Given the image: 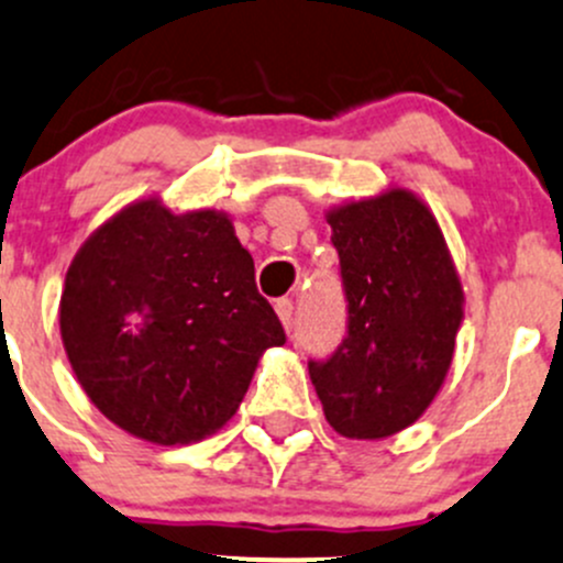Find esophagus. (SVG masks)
<instances>
[{
	"mask_svg": "<svg viewBox=\"0 0 563 563\" xmlns=\"http://www.w3.org/2000/svg\"><path fill=\"white\" fill-rule=\"evenodd\" d=\"M275 310H277V316H280L283 327L291 331V327H294V301L291 299H277Z\"/></svg>",
	"mask_w": 563,
	"mask_h": 563,
	"instance_id": "esophagus-1",
	"label": "esophagus"
}]
</instances>
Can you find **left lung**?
Instances as JSON below:
<instances>
[{
	"label": "left lung",
	"instance_id": "left-lung-1",
	"mask_svg": "<svg viewBox=\"0 0 563 563\" xmlns=\"http://www.w3.org/2000/svg\"><path fill=\"white\" fill-rule=\"evenodd\" d=\"M327 221L347 321L336 351L307 369L334 431L380 440L416 421L440 390L464 294L434 216L412 194L394 188Z\"/></svg>",
	"mask_w": 563,
	"mask_h": 563
}]
</instances>
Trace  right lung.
<instances>
[{"label":"right lung","instance_id":"obj_1","mask_svg":"<svg viewBox=\"0 0 563 563\" xmlns=\"http://www.w3.org/2000/svg\"><path fill=\"white\" fill-rule=\"evenodd\" d=\"M62 340L88 399L158 445L221 429L258 356L286 342L223 212L145 199L88 236L67 272Z\"/></svg>","mask_w":563,"mask_h":563}]
</instances>
